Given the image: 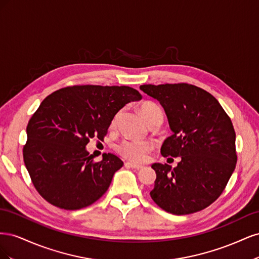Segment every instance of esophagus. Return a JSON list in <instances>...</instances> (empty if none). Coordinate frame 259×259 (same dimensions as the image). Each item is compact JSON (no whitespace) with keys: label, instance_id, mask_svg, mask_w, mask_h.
Listing matches in <instances>:
<instances>
[{"label":"esophagus","instance_id":"obj_1","mask_svg":"<svg viewBox=\"0 0 259 259\" xmlns=\"http://www.w3.org/2000/svg\"><path fill=\"white\" fill-rule=\"evenodd\" d=\"M125 166L128 167V168H135V169H142V168H144L143 165H137V164L131 163V162H126V163H125Z\"/></svg>","mask_w":259,"mask_h":259}]
</instances>
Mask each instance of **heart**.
Wrapping results in <instances>:
<instances>
[{
	"label": "heart",
	"instance_id": "1",
	"mask_svg": "<svg viewBox=\"0 0 259 259\" xmlns=\"http://www.w3.org/2000/svg\"><path fill=\"white\" fill-rule=\"evenodd\" d=\"M140 111L145 116L148 124H151L155 121H163V111L162 109L151 101H145L140 106ZM122 112L119 111L111 121L110 127L113 130L116 127L119 123L120 116ZM117 151L123 156V158L130 160L134 163H143L148 159V154L151 151V145L147 142H140V140L126 139L117 147Z\"/></svg>",
	"mask_w": 259,
	"mask_h": 259
}]
</instances>
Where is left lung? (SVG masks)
Wrapping results in <instances>:
<instances>
[{
  "label": "left lung",
  "mask_w": 259,
  "mask_h": 259,
  "mask_svg": "<svg viewBox=\"0 0 259 259\" xmlns=\"http://www.w3.org/2000/svg\"><path fill=\"white\" fill-rule=\"evenodd\" d=\"M140 90L161 104L173 132L164 140L161 154L180 156L174 168L152 164L156 174L152 200L174 215L204 209L223 193L236 168V132L230 117L213 95L198 86L145 84Z\"/></svg>",
  "instance_id": "1"
}]
</instances>
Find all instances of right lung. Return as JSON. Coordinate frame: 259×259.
Here are the masks:
<instances>
[{"mask_svg":"<svg viewBox=\"0 0 259 259\" xmlns=\"http://www.w3.org/2000/svg\"><path fill=\"white\" fill-rule=\"evenodd\" d=\"M142 99L130 86L74 85L46 97L27 126L23 161L36 191L64 209L90 206L108 190L123 161L112 153L94 162L90 139L103 142L113 116Z\"/></svg>","mask_w":259,"mask_h":259,"instance_id":"right-lung-1","label":"right lung"}]
</instances>
